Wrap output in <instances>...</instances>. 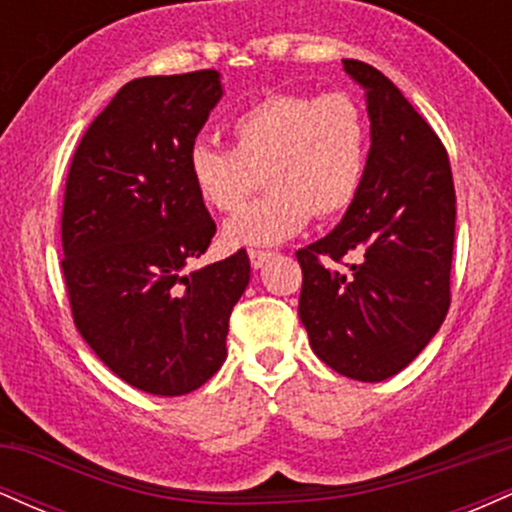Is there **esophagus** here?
I'll use <instances>...</instances> for the list:
<instances>
[{
	"mask_svg": "<svg viewBox=\"0 0 512 512\" xmlns=\"http://www.w3.org/2000/svg\"><path fill=\"white\" fill-rule=\"evenodd\" d=\"M248 255H250V264H252V267H255V269H260L264 262H269V260H272V257H274V252H272V250H250Z\"/></svg>",
	"mask_w": 512,
	"mask_h": 512,
	"instance_id": "esophagus-1",
	"label": "esophagus"
}]
</instances>
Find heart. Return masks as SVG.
<instances>
[{
  "label": "heart",
  "instance_id": "heart-1",
  "mask_svg": "<svg viewBox=\"0 0 512 512\" xmlns=\"http://www.w3.org/2000/svg\"><path fill=\"white\" fill-rule=\"evenodd\" d=\"M233 151L195 144L190 175L209 209L233 214L269 192L223 228L228 245H274L313 219L351 209L368 168L370 127L351 93H269L228 122Z\"/></svg>",
  "mask_w": 512,
  "mask_h": 512
}]
</instances>
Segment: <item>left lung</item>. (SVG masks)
Returning a JSON list of instances; mask_svg holds the SVG:
<instances>
[{"label":"left lung","instance_id":"obj_1","mask_svg":"<svg viewBox=\"0 0 512 512\" xmlns=\"http://www.w3.org/2000/svg\"><path fill=\"white\" fill-rule=\"evenodd\" d=\"M342 62L366 88L368 168L339 226L296 252L298 315L320 361L380 383L407 368L448 315L455 185L448 151L402 91L366 62Z\"/></svg>","mask_w":512,"mask_h":512}]
</instances>
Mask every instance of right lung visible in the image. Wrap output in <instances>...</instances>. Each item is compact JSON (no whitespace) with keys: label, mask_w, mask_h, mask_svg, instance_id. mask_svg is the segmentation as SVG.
Returning <instances> with one entry per match:
<instances>
[{"label":"right lung","mask_w":512,"mask_h":512,"mask_svg":"<svg viewBox=\"0 0 512 512\" xmlns=\"http://www.w3.org/2000/svg\"><path fill=\"white\" fill-rule=\"evenodd\" d=\"M219 98L216 69L129 81L88 125L67 173L62 274L74 325L117 378L149 395H187L223 366L250 281L245 250L190 269L216 233L190 151Z\"/></svg>","instance_id":"add662e5"}]
</instances>
